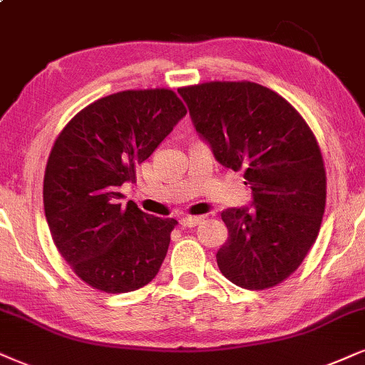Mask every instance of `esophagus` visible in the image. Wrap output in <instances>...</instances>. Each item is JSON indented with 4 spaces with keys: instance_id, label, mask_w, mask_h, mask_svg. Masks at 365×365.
<instances>
[{
    "instance_id": "1",
    "label": "esophagus",
    "mask_w": 365,
    "mask_h": 365,
    "mask_svg": "<svg viewBox=\"0 0 365 365\" xmlns=\"http://www.w3.org/2000/svg\"><path fill=\"white\" fill-rule=\"evenodd\" d=\"M201 217H184V218H181V225L184 228H192V227H196L197 223H201Z\"/></svg>"
}]
</instances>
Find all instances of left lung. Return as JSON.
<instances>
[{
    "label": "left lung",
    "mask_w": 365,
    "mask_h": 365,
    "mask_svg": "<svg viewBox=\"0 0 365 365\" xmlns=\"http://www.w3.org/2000/svg\"><path fill=\"white\" fill-rule=\"evenodd\" d=\"M196 132L225 168L244 170L252 205L228 208L220 271L244 289L289 277L317 240L327 174L317 138L298 111L272 89L213 81L178 89Z\"/></svg>",
    "instance_id": "obj_1"
}]
</instances>
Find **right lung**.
<instances>
[{
	"label": "right lung",
	"mask_w": 365,
	"mask_h": 365,
	"mask_svg": "<svg viewBox=\"0 0 365 365\" xmlns=\"http://www.w3.org/2000/svg\"><path fill=\"white\" fill-rule=\"evenodd\" d=\"M186 113L170 89H132L91 103L58 133L43 175L45 218L57 250L94 289L135 291L159 272L178 222L121 206L120 186Z\"/></svg>",
	"instance_id": "right-lung-1"
}]
</instances>
